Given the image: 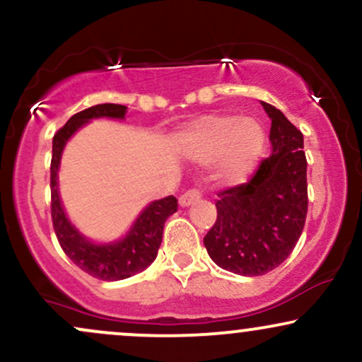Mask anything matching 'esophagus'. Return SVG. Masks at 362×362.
Wrapping results in <instances>:
<instances>
[{
	"label": "esophagus",
	"instance_id": "1",
	"mask_svg": "<svg viewBox=\"0 0 362 362\" xmlns=\"http://www.w3.org/2000/svg\"><path fill=\"white\" fill-rule=\"evenodd\" d=\"M199 199H201V192H199V190H187L185 194H182L180 197H178V204H180V207H189L190 204H194V202H197Z\"/></svg>",
	"mask_w": 362,
	"mask_h": 362
}]
</instances>
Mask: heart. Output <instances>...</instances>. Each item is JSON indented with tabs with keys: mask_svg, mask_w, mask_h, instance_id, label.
<instances>
[{
	"mask_svg": "<svg viewBox=\"0 0 362 362\" xmlns=\"http://www.w3.org/2000/svg\"><path fill=\"white\" fill-rule=\"evenodd\" d=\"M178 149L197 163L219 156V177L240 182L250 173L265 149V131L253 117L206 115L178 136Z\"/></svg>",
	"mask_w": 362,
	"mask_h": 362,
	"instance_id": "obj_1",
	"label": "heart"
}]
</instances>
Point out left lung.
<instances>
[{
    "mask_svg": "<svg viewBox=\"0 0 362 362\" xmlns=\"http://www.w3.org/2000/svg\"><path fill=\"white\" fill-rule=\"evenodd\" d=\"M260 103L272 120V155L247 184L218 194V219L204 236L216 265L248 277L264 276L288 259L308 211L301 131L279 109Z\"/></svg>",
    "mask_w": 362,
    "mask_h": 362,
    "instance_id": "1",
    "label": "left lung"
}]
</instances>
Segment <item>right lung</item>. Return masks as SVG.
Returning <instances> with one entry per match:
<instances>
[{"label": "right lung", "mask_w": 362, "mask_h": 362, "mask_svg": "<svg viewBox=\"0 0 362 362\" xmlns=\"http://www.w3.org/2000/svg\"><path fill=\"white\" fill-rule=\"evenodd\" d=\"M127 107L117 103H100L74 114L52 139L51 161V213L52 224L61 248L81 271L102 281H120L134 276L153 264L163 238V226L168 216L177 211L173 195L158 199L141 211L124 236L112 242H93L69 221L59 195V167L68 141L93 119H126Z\"/></svg>", "instance_id": "obj_1"}]
</instances>
